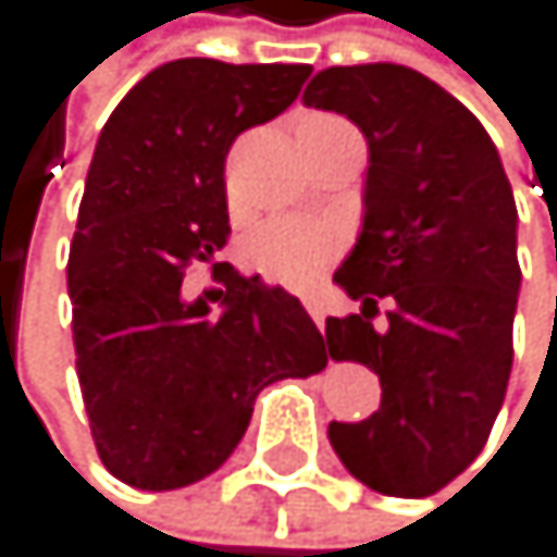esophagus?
<instances>
[{
    "mask_svg": "<svg viewBox=\"0 0 557 557\" xmlns=\"http://www.w3.org/2000/svg\"><path fill=\"white\" fill-rule=\"evenodd\" d=\"M304 310L313 317V324H317V327H324L327 307H324V300H320V294H307V297H304Z\"/></svg>",
    "mask_w": 557,
    "mask_h": 557,
    "instance_id": "34e87169",
    "label": "esophagus"
}]
</instances>
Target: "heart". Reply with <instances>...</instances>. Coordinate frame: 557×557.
Returning a JSON list of instances; mask_svg holds the SVG:
<instances>
[{
  "label": "heart",
  "instance_id": "obj_1",
  "mask_svg": "<svg viewBox=\"0 0 557 557\" xmlns=\"http://www.w3.org/2000/svg\"><path fill=\"white\" fill-rule=\"evenodd\" d=\"M341 253V233L313 216H281L247 237V260L273 284L304 290L324 276Z\"/></svg>",
  "mask_w": 557,
  "mask_h": 557
}]
</instances>
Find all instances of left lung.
<instances>
[{"label":"left lung","instance_id":"left-lung-1","mask_svg":"<svg viewBox=\"0 0 557 557\" xmlns=\"http://www.w3.org/2000/svg\"><path fill=\"white\" fill-rule=\"evenodd\" d=\"M304 102L344 113L371 146L363 233L334 273L360 310L327 317V344L381 377V408L327 434L357 481L428 498L481 455L508 391L521 284L511 183L481 123L408 66H331Z\"/></svg>","mask_w":557,"mask_h":557}]
</instances>
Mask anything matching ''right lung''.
I'll list each match as a JSON object with an SVG mask.
<instances>
[{"mask_svg":"<svg viewBox=\"0 0 557 557\" xmlns=\"http://www.w3.org/2000/svg\"><path fill=\"white\" fill-rule=\"evenodd\" d=\"M310 66L176 59L143 76L102 126L70 244L76 374L99 461L146 491L186 487L240 444L257 394L327 368L331 344L281 287L213 263L230 240L233 139L300 96ZM216 302L220 311H210Z\"/></svg>","mask_w":557,"mask_h":557,"instance_id":"obj_1","label":"right lung"}]
</instances>
